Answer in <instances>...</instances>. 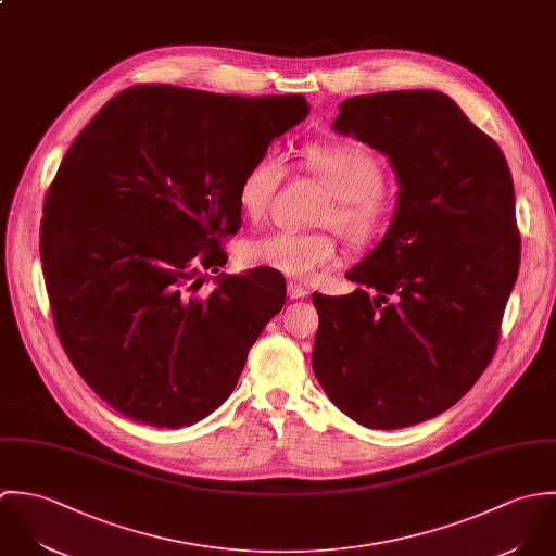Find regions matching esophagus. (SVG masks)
<instances>
[{
	"label": "esophagus",
	"instance_id": "obj_1",
	"mask_svg": "<svg viewBox=\"0 0 556 556\" xmlns=\"http://www.w3.org/2000/svg\"><path fill=\"white\" fill-rule=\"evenodd\" d=\"M307 294H309V290H307L305 286H301V283H294V281H290V283H288V296H290L292 301L305 299Z\"/></svg>",
	"mask_w": 556,
	"mask_h": 556
}]
</instances>
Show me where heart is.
I'll return each instance as SVG.
<instances>
[{"label":"heart","mask_w":556,"mask_h":556,"mask_svg":"<svg viewBox=\"0 0 556 556\" xmlns=\"http://www.w3.org/2000/svg\"><path fill=\"white\" fill-rule=\"evenodd\" d=\"M305 167L314 172L334 195V208L325 223H334L352 240L371 238L384 222L387 204L382 165L358 143H316L305 150ZM286 176V161L277 150L262 152L242 174L236 202L244 219H266L273 198ZM337 240L327 231L277 229L242 247L249 266H264L296 281H312L337 262Z\"/></svg>","instance_id":"1"}]
</instances>
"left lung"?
Segmentation results:
<instances>
[{"instance_id": "1", "label": "left lung", "mask_w": 556, "mask_h": 556, "mask_svg": "<svg viewBox=\"0 0 556 556\" xmlns=\"http://www.w3.org/2000/svg\"><path fill=\"white\" fill-rule=\"evenodd\" d=\"M333 130L384 154L400 191L384 238L345 273L358 288L314 294L312 365L343 415L400 430L451 408L496 350L520 268L514 180L494 139L437 90L352 97Z\"/></svg>"}]
</instances>
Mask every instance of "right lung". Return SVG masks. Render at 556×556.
Segmentation results:
<instances>
[{"label":"right lung","mask_w":556,"mask_h":556,"mask_svg":"<svg viewBox=\"0 0 556 556\" xmlns=\"http://www.w3.org/2000/svg\"><path fill=\"white\" fill-rule=\"evenodd\" d=\"M309 113L301 94L119 92L77 135L45 200L40 260L58 337L119 415L193 426L233 391L286 303L283 275H220L238 182Z\"/></svg>","instance_id":"1"}]
</instances>
